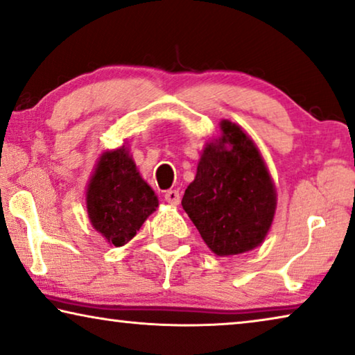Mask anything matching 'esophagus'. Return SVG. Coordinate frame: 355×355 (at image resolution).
<instances>
[{
  "instance_id": "esophagus-1",
  "label": "esophagus",
  "mask_w": 355,
  "mask_h": 355,
  "mask_svg": "<svg viewBox=\"0 0 355 355\" xmlns=\"http://www.w3.org/2000/svg\"><path fill=\"white\" fill-rule=\"evenodd\" d=\"M164 198H166V200L171 205H178L180 204V193H178V189H171V191L166 193V196H164Z\"/></svg>"
}]
</instances>
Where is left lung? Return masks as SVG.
Wrapping results in <instances>:
<instances>
[{
  "label": "left lung",
  "instance_id": "1",
  "mask_svg": "<svg viewBox=\"0 0 355 355\" xmlns=\"http://www.w3.org/2000/svg\"><path fill=\"white\" fill-rule=\"evenodd\" d=\"M205 144L182 205L215 255L232 257L263 244L277 193L266 162L239 124L223 119Z\"/></svg>",
  "mask_w": 355,
  "mask_h": 355
}]
</instances>
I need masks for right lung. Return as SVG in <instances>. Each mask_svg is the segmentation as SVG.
<instances>
[{"instance_id": "right-lung-1", "label": "right lung", "mask_w": 355, "mask_h": 355, "mask_svg": "<svg viewBox=\"0 0 355 355\" xmlns=\"http://www.w3.org/2000/svg\"><path fill=\"white\" fill-rule=\"evenodd\" d=\"M157 207V196L125 144L100 155L86 188V209L94 230L110 245L127 244Z\"/></svg>"}]
</instances>
